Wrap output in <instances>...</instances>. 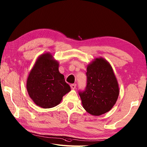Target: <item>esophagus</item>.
<instances>
[{
    "label": "esophagus",
    "instance_id": "34e87169",
    "mask_svg": "<svg viewBox=\"0 0 147 147\" xmlns=\"http://www.w3.org/2000/svg\"><path fill=\"white\" fill-rule=\"evenodd\" d=\"M70 87H71V89H75L76 87V84H71Z\"/></svg>",
    "mask_w": 147,
    "mask_h": 147
}]
</instances>
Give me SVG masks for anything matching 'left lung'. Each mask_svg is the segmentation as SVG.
Wrapping results in <instances>:
<instances>
[{"label": "left lung", "mask_w": 147, "mask_h": 147, "mask_svg": "<svg viewBox=\"0 0 147 147\" xmlns=\"http://www.w3.org/2000/svg\"><path fill=\"white\" fill-rule=\"evenodd\" d=\"M87 86L79 94L84 109L99 116L112 109L119 95V84L110 64L104 59H95L87 68Z\"/></svg>", "instance_id": "8db88e82"}]
</instances>
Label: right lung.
Segmentation results:
<instances>
[{
    "instance_id": "obj_1",
    "label": "right lung",
    "mask_w": 147,
    "mask_h": 147,
    "mask_svg": "<svg viewBox=\"0 0 147 147\" xmlns=\"http://www.w3.org/2000/svg\"><path fill=\"white\" fill-rule=\"evenodd\" d=\"M59 63L50 53L41 55L28 75L27 90L32 100L44 109L59 105L70 87L59 71Z\"/></svg>"
}]
</instances>
